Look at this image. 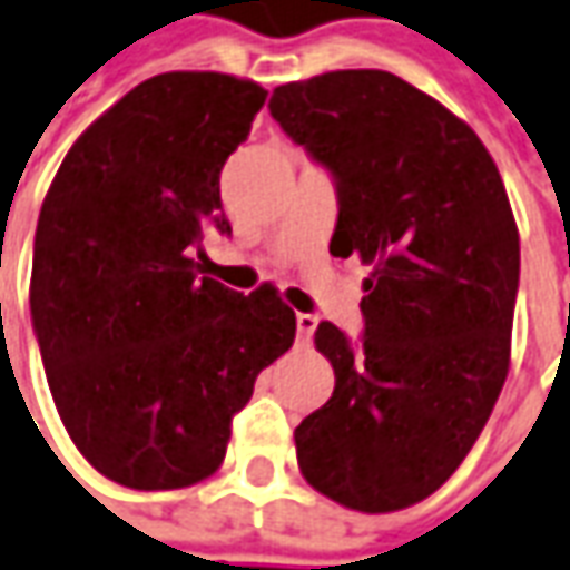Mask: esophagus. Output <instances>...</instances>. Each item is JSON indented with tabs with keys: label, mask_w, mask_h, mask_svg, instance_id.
Wrapping results in <instances>:
<instances>
[{
	"label": "esophagus",
	"mask_w": 570,
	"mask_h": 570,
	"mask_svg": "<svg viewBox=\"0 0 570 570\" xmlns=\"http://www.w3.org/2000/svg\"><path fill=\"white\" fill-rule=\"evenodd\" d=\"M315 327H317L315 315H305V312H299V315H296V334H299L302 343H305V340H312Z\"/></svg>",
	"instance_id": "34e87169"
}]
</instances>
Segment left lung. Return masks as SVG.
<instances>
[{"label": "left lung", "mask_w": 570, "mask_h": 570, "mask_svg": "<svg viewBox=\"0 0 570 570\" xmlns=\"http://www.w3.org/2000/svg\"><path fill=\"white\" fill-rule=\"evenodd\" d=\"M271 118L336 187L331 255L371 265L365 331H315L334 396L296 428L302 478L355 512H399L464 462L509 374L521 246L478 134L390 71L284 83Z\"/></svg>", "instance_id": "left-lung-1"}]
</instances>
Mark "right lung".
<instances>
[{"label":"right lung","mask_w":570,"mask_h":570,"mask_svg":"<svg viewBox=\"0 0 570 570\" xmlns=\"http://www.w3.org/2000/svg\"><path fill=\"white\" fill-rule=\"evenodd\" d=\"M268 90L215 71L142 80L65 155L37 220L30 317L65 431L130 490L218 471L230 421L296 336L274 286L203 277L230 234L220 168Z\"/></svg>","instance_id":"obj_1"}]
</instances>
